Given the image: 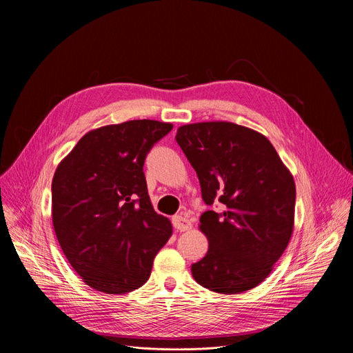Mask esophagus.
Instances as JSON below:
<instances>
[{
    "mask_svg": "<svg viewBox=\"0 0 353 353\" xmlns=\"http://www.w3.org/2000/svg\"><path fill=\"white\" fill-rule=\"evenodd\" d=\"M173 226L180 232H186L192 228V221L188 217L177 214V216L173 217Z\"/></svg>",
    "mask_w": 353,
    "mask_h": 353,
    "instance_id": "obj_1",
    "label": "esophagus"
}]
</instances>
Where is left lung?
Instances as JSON below:
<instances>
[{"instance_id": "8db88e82", "label": "left lung", "mask_w": 353, "mask_h": 353, "mask_svg": "<svg viewBox=\"0 0 353 353\" xmlns=\"http://www.w3.org/2000/svg\"><path fill=\"white\" fill-rule=\"evenodd\" d=\"M176 141L197 173L203 200L221 206L200 216L209 250L192 265L194 281L223 294L256 288L293 232L296 188L290 172L263 134L234 123L181 125Z\"/></svg>"}]
</instances>
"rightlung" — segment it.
<instances>
[{"label":"right lung","instance_id":"obj_1","mask_svg":"<svg viewBox=\"0 0 353 353\" xmlns=\"http://www.w3.org/2000/svg\"><path fill=\"white\" fill-rule=\"evenodd\" d=\"M170 123L132 120L87 133L51 184L52 225L67 261L92 289L132 292L150 277L170 220L152 206L143 172Z\"/></svg>","mask_w":353,"mask_h":353}]
</instances>
